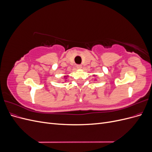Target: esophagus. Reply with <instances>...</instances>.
Listing matches in <instances>:
<instances>
[{
    "mask_svg": "<svg viewBox=\"0 0 152 152\" xmlns=\"http://www.w3.org/2000/svg\"><path fill=\"white\" fill-rule=\"evenodd\" d=\"M77 68H79V69H80L82 68V65H77Z\"/></svg>",
    "mask_w": 152,
    "mask_h": 152,
    "instance_id": "obj_1",
    "label": "esophagus"
}]
</instances>
